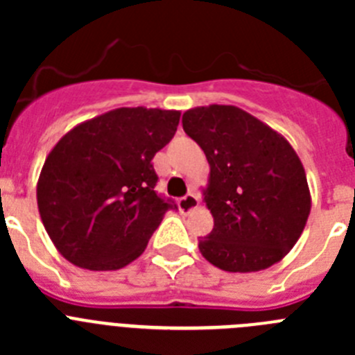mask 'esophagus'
<instances>
[{
	"label": "esophagus",
	"instance_id": "34e87169",
	"mask_svg": "<svg viewBox=\"0 0 355 355\" xmlns=\"http://www.w3.org/2000/svg\"><path fill=\"white\" fill-rule=\"evenodd\" d=\"M199 206V197L196 193H187L180 199V209L181 213H190Z\"/></svg>",
	"mask_w": 355,
	"mask_h": 355
}]
</instances>
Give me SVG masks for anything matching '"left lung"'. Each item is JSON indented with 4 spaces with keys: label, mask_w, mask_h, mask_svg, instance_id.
Wrapping results in <instances>:
<instances>
[{
    "label": "left lung",
    "mask_w": 355,
    "mask_h": 355,
    "mask_svg": "<svg viewBox=\"0 0 355 355\" xmlns=\"http://www.w3.org/2000/svg\"><path fill=\"white\" fill-rule=\"evenodd\" d=\"M183 130L209 163L213 231L200 254L225 272H259L293 249L311 211L306 171L283 135L233 105L187 110Z\"/></svg>",
    "instance_id": "obj_1"
}]
</instances>
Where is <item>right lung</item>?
<instances>
[{
	"instance_id": "right-lung-1",
	"label": "right lung",
	"mask_w": 355,
	"mask_h": 355,
	"mask_svg": "<svg viewBox=\"0 0 355 355\" xmlns=\"http://www.w3.org/2000/svg\"><path fill=\"white\" fill-rule=\"evenodd\" d=\"M181 112L115 108L85 121L48 155L37 183L40 218L56 250L85 270H119L146 250L172 202L156 193L153 158Z\"/></svg>"
}]
</instances>
